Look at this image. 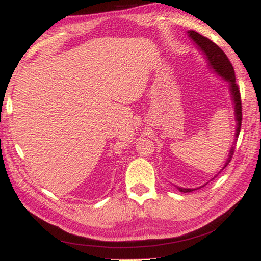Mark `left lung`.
I'll use <instances>...</instances> for the list:
<instances>
[{
    "mask_svg": "<svg viewBox=\"0 0 261 261\" xmlns=\"http://www.w3.org/2000/svg\"><path fill=\"white\" fill-rule=\"evenodd\" d=\"M188 34H189L190 38H192L197 44V46L204 52V55L206 56V59H208L210 66H212V67L215 69V72H216L217 74H220V75L222 77H224L225 80L229 81L230 92H231V95H232V100L234 103L236 119H237V130H236V140H237L239 132H241L243 115H242L241 92H239V87L237 85V82H236L234 69L232 67V64L230 63L229 58H227L225 53L223 52V49L218 46V45L215 44L213 40H210L209 38H206V37L200 35L196 31H188ZM234 144H236V142H234ZM233 153H234V146H232V148L230 150L229 158H227L224 167L223 168H225L227 165H229L231 159H232ZM179 190L184 193H189V192H193V190H195V189L179 188Z\"/></svg>",
    "mask_w": 261,
    "mask_h": 261,
    "instance_id": "obj_1",
    "label": "left lung"
}]
</instances>
